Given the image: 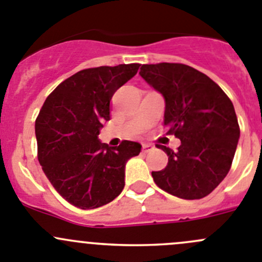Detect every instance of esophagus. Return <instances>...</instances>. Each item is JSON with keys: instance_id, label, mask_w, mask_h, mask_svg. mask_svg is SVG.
<instances>
[{"instance_id": "obj_1", "label": "esophagus", "mask_w": 262, "mask_h": 262, "mask_svg": "<svg viewBox=\"0 0 262 262\" xmlns=\"http://www.w3.org/2000/svg\"><path fill=\"white\" fill-rule=\"evenodd\" d=\"M154 148L152 145H148V143H145V145L142 146V150L143 152H148V151H151Z\"/></svg>"}]
</instances>
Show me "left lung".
Returning a JSON list of instances; mask_svg holds the SVG:
<instances>
[{
  "mask_svg": "<svg viewBox=\"0 0 262 262\" xmlns=\"http://www.w3.org/2000/svg\"><path fill=\"white\" fill-rule=\"evenodd\" d=\"M139 75L164 97V125L181 141L177 152L158 146L168 165L152 178L181 199H202L229 173L238 145V119L224 90L207 75L181 63L143 64Z\"/></svg>",
  "mask_w": 262,
  "mask_h": 262,
  "instance_id": "left-lung-1",
  "label": "left lung"
}]
</instances>
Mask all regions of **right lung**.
Instances as JSON below:
<instances>
[{
	"label": "right lung",
	"instance_id": "1",
	"mask_svg": "<svg viewBox=\"0 0 262 262\" xmlns=\"http://www.w3.org/2000/svg\"><path fill=\"white\" fill-rule=\"evenodd\" d=\"M138 63L88 68L58 85L36 119L38 161L53 187L72 205L93 209L112 202L125 185L126 161L138 142L110 147L98 138L110 120L114 93L130 80Z\"/></svg>",
	"mask_w": 262,
	"mask_h": 262
}]
</instances>
